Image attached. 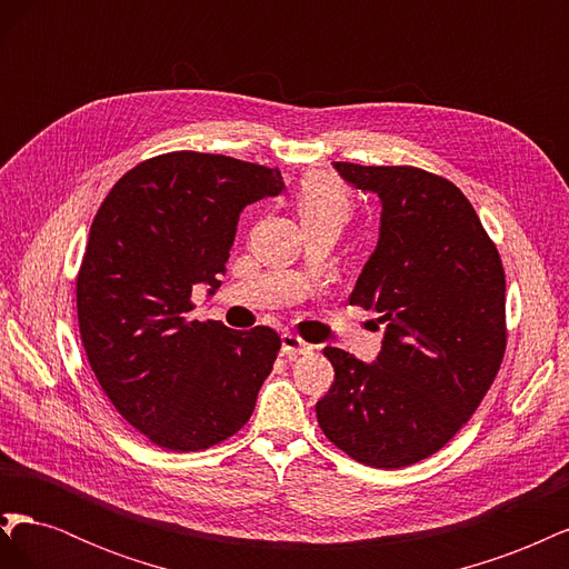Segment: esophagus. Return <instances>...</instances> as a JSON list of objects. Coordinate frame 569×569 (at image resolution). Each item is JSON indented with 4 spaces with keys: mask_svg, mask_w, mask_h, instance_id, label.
Returning <instances> with one entry per match:
<instances>
[{
    "mask_svg": "<svg viewBox=\"0 0 569 569\" xmlns=\"http://www.w3.org/2000/svg\"><path fill=\"white\" fill-rule=\"evenodd\" d=\"M313 351V347L308 341H303L301 337H297V335H282V356H287L289 360L291 358H299V356H303V353H311Z\"/></svg>",
    "mask_w": 569,
    "mask_h": 569,
    "instance_id": "obj_1",
    "label": "esophagus"
}]
</instances>
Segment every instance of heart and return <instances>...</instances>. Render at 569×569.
Instances as JSON below:
<instances>
[{
    "mask_svg": "<svg viewBox=\"0 0 569 569\" xmlns=\"http://www.w3.org/2000/svg\"><path fill=\"white\" fill-rule=\"evenodd\" d=\"M297 209L301 220L316 218H337L347 220L353 209L351 192L341 180L327 173H311L301 180Z\"/></svg>",
    "mask_w": 569,
    "mask_h": 569,
    "instance_id": "heart-1",
    "label": "heart"
}]
</instances>
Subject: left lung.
<instances>
[{
  "instance_id": "left-lung-1",
  "label": "left lung",
  "mask_w": 569,
  "mask_h": 569,
  "mask_svg": "<svg viewBox=\"0 0 569 569\" xmlns=\"http://www.w3.org/2000/svg\"><path fill=\"white\" fill-rule=\"evenodd\" d=\"M380 197V239L351 306L385 322L375 363L327 347L335 382L316 403L337 449L370 468H406L449 443L472 418L506 353L501 256L460 189L412 166L335 161Z\"/></svg>"
}]
</instances>
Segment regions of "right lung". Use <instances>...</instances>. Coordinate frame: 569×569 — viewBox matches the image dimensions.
<instances>
[{
  "label": "right lung",
  "mask_w": 569,
  "mask_h": 569,
  "mask_svg": "<svg viewBox=\"0 0 569 569\" xmlns=\"http://www.w3.org/2000/svg\"><path fill=\"white\" fill-rule=\"evenodd\" d=\"M282 189L278 168L170 151L99 206L76 282L80 339L113 408L161 449H211L251 418L278 332L187 313L197 284L220 287L244 206Z\"/></svg>",
  "instance_id": "1"
}]
</instances>
